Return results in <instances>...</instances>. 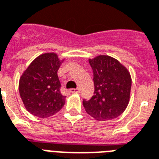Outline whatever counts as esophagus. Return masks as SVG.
Masks as SVG:
<instances>
[{
  "mask_svg": "<svg viewBox=\"0 0 159 159\" xmlns=\"http://www.w3.org/2000/svg\"><path fill=\"white\" fill-rule=\"evenodd\" d=\"M71 93H80V89L79 88H76V89H70V90Z\"/></svg>",
  "mask_w": 159,
  "mask_h": 159,
  "instance_id": "1",
  "label": "esophagus"
}]
</instances>
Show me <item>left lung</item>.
Returning <instances> with one entry per match:
<instances>
[{"mask_svg": "<svg viewBox=\"0 0 159 159\" xmlns=\"http://www.w3.org/2000/svg\"><path fill=\"white\" fill-rule=\"evenodd\" d=\"M89 62L93 70L94 92L90 99L83 100L85 111L99 121L115 119L124 113L129 102V72L108 55H99Z\"/></svg>", "mask_w": 159, "mask_h": 159, "instance_id": "obj_1", "label": "left lung"}]
</instances>
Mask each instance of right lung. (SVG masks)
<instances>
[{"label": "right lung", "mask_w": 159, "mask_h": 159, "mask_svg": "<svg viewBox=\"0 0 159 159\" xmlns=\"http://www.w3.org/2000/svg\"><path fill=\"white\" fill-rule=\"evenodd\" d=\"M63 60L55 53L40 55L30 63L19 82L20 95L27 111L39 118L52 116L66 103L57 72Z\"/></svg>", "instance_id": "obj_1"}]
</instances>
